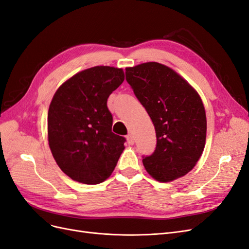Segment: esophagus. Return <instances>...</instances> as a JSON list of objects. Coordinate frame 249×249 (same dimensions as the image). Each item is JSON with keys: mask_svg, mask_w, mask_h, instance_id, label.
<instances>
[{"mask_svg": "<svg viewBox=\"0 0 249 249\" xmlns=\"http://www.w3.org/2000/svg\"><path fill=\"white\" fill-rule=\"evenodd\" d=\"M126 140H127V143H129L130 145H133L134 143H135V138H134V136H133L132 134L127 135V136H126Z\"/></svg>", "mask_w": 249, "mask_h": 249, "instance_id": "1", "label": "esophagus"}]
</instances>
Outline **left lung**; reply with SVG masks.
<instances>
[{"mask_svg":"<svg viewBox=\"0 0 249 249\" xmlns=\"http://www.w3.org/2000/svg\"><path fill=\"white\" fill-rule=\"evenodd\" d=\"M125 80L155 125L156 149L142 160L146 171L162 183L187 175L206 144L207 118L199 94L178 73L158 62L126 67Z\"/></svg>","mask_w":249,"mask_h":249,"instance_id":"1","label":"left lung"}]
</instances>
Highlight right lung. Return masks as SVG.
I'll list each match as a JSON object with an SVG mask.
<instances>
[{"label":"right lung","instance_id":"obj_1","mask_svg":"<svg viewBox=\"0 0 249 249\" xmlns=\"http://www.w3.org/2000/svg\"><path fill=\"white\" fill-rule=\"evenodd\" d=\"M124 80L122 69L94 66L65 81L53 96L49 145L60 169L71 179L96 185L114 170L125 138L112 132L107 100Z\"/></svg>","mask_w":249,"mask_h":249}]
</instances>
